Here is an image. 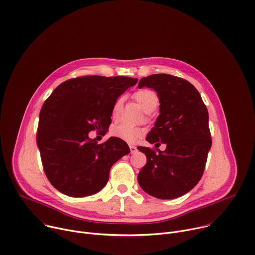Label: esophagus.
Listing matches in <instances>:
<instances>
[{
  "label": "esophagus",
  "mask_w": 255,
  "mask_h": 255,
  "mask_svg": "<svg viewBox=\"0 0 255 255\" xmlns=\"http://www.w3.org/2000/svg\"><path fill=\"white\" fill-rule=\"evenodd\" d=\"M130 151L131 153H135L137 151V147L134 146V145H130Z\"/></svg>",
  "instance_id": "1"
}]
</instances>
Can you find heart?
<instances>
[{
	"mask_svg": "<svg viewBox=\"0 0 255 255\" xmlns=\"http://www.w3.org/2000/svg\"><path fill=\"white\" fill-rule=\"evenodd\" d=\"M134 98L145 113H151L157 108L159 104V98L157 94L151 90H140L134 94ZM123 105V99L119 98L114 103L112 109L113 118H117L121 112ZM111 134L121 140L129 143H135L142 136V129L139 127H133L127 124H117L111 129Z\"/></svg>",
	"mask_w": 255,
	"mask_h": 255,
	"instance_id": "b5f03b06",
	"label": "heart"
}]
</instances>
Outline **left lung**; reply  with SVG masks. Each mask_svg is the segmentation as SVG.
I'll return each mask as SVG.
<instances>
[{
    "label": "left lung",
    "instance_id": "1",
    "mask_svg": "<svg viewBox=\"0 0 255 255\" xmlns=\"http://www.w3.org/2000/svg\"><path fill=\"white\" fill-rule=\"evenodd\" d=\"M153 89L159 98V116L146 140L164 151L138 146L147 162L138 173L141 189L162 200L183 196L200 181L212 146L209 114L200 93L188 81L159 74L142 78L138 88Z\"/></svg>",
    "mask_w": 255,
    "mask_h": 255
}]
</instances>
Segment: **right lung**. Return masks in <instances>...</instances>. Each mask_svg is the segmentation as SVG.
Segmentation results:
<instances>
[{"label": "right lung", "mask_w": 255, "mask_h": 255, "mask_svg": "<svg viewBox=\"0 0 255 255\" xmlns=\"http://www.w3.org/2000/svg\"><path fill=\"white\" fill-rule=\"evenodd\" d=\"M137 79L88 76L60 84L39 114L37 146L50 184L69 197H87L108 183L112 165L130 152L127 143L110 137L98 144L93 130L107 132L116 100Z\"/></svg>", "instance_id": "obj_1"}]
</instances>
